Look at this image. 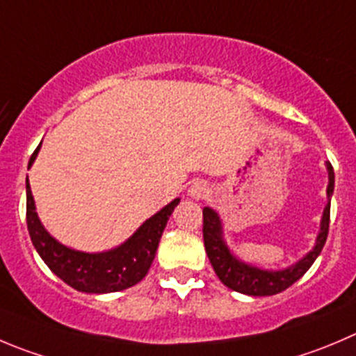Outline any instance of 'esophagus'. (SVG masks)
Masks as SVG:
<instances>
[{"mask_svg": "<svg viewBox=\"0 0 356 356\" xmlns=\"http://www.w3.org/2000/svg\"><path fill=\"white\" fill-rule=\"evenodd\" d=\"M209 194V187L206 181H194V184L191 185V188H188V195H191L192 199H195V201H199V199H204L208 197Z\"/></svg>", "mask_w": 356, "mask_h": 356, "instance_id": "34e87169", "label": "esophagus"}]
</instances>
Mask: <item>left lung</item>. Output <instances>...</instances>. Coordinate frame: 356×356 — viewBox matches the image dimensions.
Here are the masks:
<instances>
[{"instance_id": "left-lung-1", "label": "left lung", "mask_w": 356, "mask_h": 356, "mask_svg": "<svg viewBox=\"0 0 356 356\" xmlns=\"http://www.w3.org/2000/svg\"><path fill=\"white\" fill-rule=\"evenodd\" d=\"M325 168L328 172L327 204H325L323 215L320 220L316 241H314L311 252H307L302 259L285 269H262V267H257L236 257L223 238V223L218 213L209 206L202 209V236H204L206 253H208V259L216 276L227 289L253 297L274 296V293H280L292 286L313 266L327 241L328 222H330V199L334 194V169L330 162H327Z\"/></svg>"}]
</instances>
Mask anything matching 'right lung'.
Returning <instances> with one entry per match:
<instances>
[{"label": "right lung", "mask_w": 356, "mask_h": 356, "mask_svg": "<svg viewBox=\"0 0 356 356\" xmlns=\"http://www.w3.org/2000/svg\"><path fill=\"white\" fill-rule=\"evenodd\" d=\"M40 147L29 159L28 169L38 157ZM26 194H28V202H26L28 231L38 255L57 277H60L71 289L86 293L120 292L140 283L154 262L165 223L180 202V197H176L175 201L159 209L155 215L145 220L134 231V234L125 239L122 245L106 252L89 253L63 245L43 227L36 213L29 180H26Z\"/></svg>", "instance_id": "add662e5"}]
</instances>
